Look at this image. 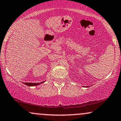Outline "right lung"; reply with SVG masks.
Masks as SVG:
<instances>
[{
    "label": "right lung",
    "instance_id": "1",
    "mask_svg": "<svg viewBox=\"0 0 121 121\" xmlns=\"http://www.w3.org/2000/svg\"><path fill=\"white\" fill-rule=\"evenodd\" d=\"M44 82H41L40 83H28V82H24V84L27 85L28 86H36L37 85H39L40 84H42V83Z\"/></svg>",
    "mask_w": 121,
    "mask_h": 121
}]
</instances>
